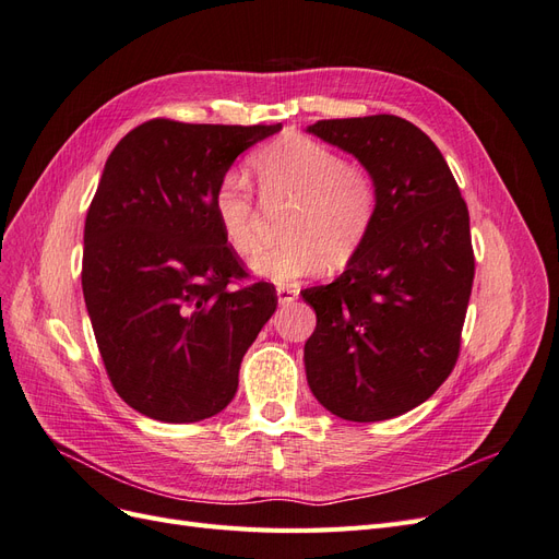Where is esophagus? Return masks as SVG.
Instances as JSON below:
<instances>
[{
    "label": "esophagus",
    "instance_id": "34e87169",
    "mask_svg": "<svg viewBox=\"0 0 559 559\" xmlns=\"http://www.w3.org/2000/svg\"><path fill=\"white\" fill-rule=\"evenodd\" d=\"M298 294H300V289H298L296 284H280V286H277V300L282 302V306H284V302L296 300Z\"/></svg>",
    "mask_w": 559,
    "mask_h": 559
}]
</instances>
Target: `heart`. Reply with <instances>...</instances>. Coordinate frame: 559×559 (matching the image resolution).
<instances>
[{
  "label": "heart",
  "mask_w": 559,
  "mask_h": 559,
  "mask_svg": "<svg viewBox=\"0 0 559 559\" xmlns=\"http://www.w3.org/2000/svg\"><path fill=\"white\" fill-rule=\"evenodd\" d=\"M249 170L267 202L292 200L282 228L286 242L253 253V273L277 284L294 282L326 263L343 267L361 251L380 205V186L368 165L292 134L257 151ZM212 207L230 249H257V202L245 175L226 173L218 179Z\"/></svg>",
  "instance_id": "heart-1"
}]
</instances>
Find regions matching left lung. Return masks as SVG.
<instances>
[{"instance_id":"obj_1","label":"left lung","mask_w":559,"mask_h":559,"mask_svg":"<svg viewBox=\"0 0 559 559\" xmlns=\"http://www.w3.org/2000/svg\"><path fill=\"white\" fill-rule=\"evenodd\" d=\"M373 170V230L345 273L300 292L317 312L306 343L317 401L349 421L417 408L460 359L476 259L468 207L438 146L392 114L308 128Z\"/></svg>"}]
</instances>
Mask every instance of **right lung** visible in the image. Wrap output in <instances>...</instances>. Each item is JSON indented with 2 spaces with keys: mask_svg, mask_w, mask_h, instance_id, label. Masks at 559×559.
Segmentation results:
<instances>
[{
  "mask_svg": "<svg viewBox=\"0 0 559 559\" xmlns=\"http://www.w3.org/2000/svg\"><path fill=\"white\" fill-rule=\"evenodd\" d=\"M280 130L151 118L107 158L83 228L81 286L111 386L151 419L222 413L277 308L273 284H245L212 198L233 160Z\"/></svg>",
  "mask_w": 559,
  "mask_h": 559,
  "instance_id": "right-lung-1",
  "label": "right lung"
}]
</instances>
